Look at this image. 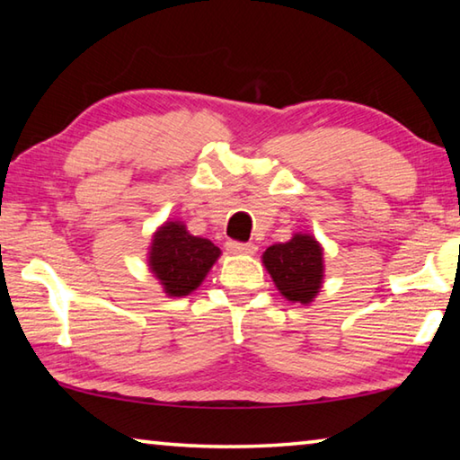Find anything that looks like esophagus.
Instances as JSON below:
<instances>
[{"instance_id":"esophagus-1","label":"esophagus","mask_w":460,"mask_h":460,"mask_svg":"<svg viewBox=\"0 0 460 460\" xmlns=\"http://www.w3.org/2000/svg\"><path fill=\"white\" fill-rule=\"evenodd\" d=\"M253 243H237V241H229L227 243V252L233 255H253L255 253Z\"/></svg>"}]
</instances>
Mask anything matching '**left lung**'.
Segmentation results:
<instances>
[{"label": "left lung", "instance_id": "8db88e82", "mask_svg": "<svg viewBox=\"0 0 460 460\" xmlns=\"http://www.w3.org/2000/svg\"><path fill=\"white\" fill-rule=\"evenodd\" d=\"M261 261L288 302L308 306L321 292L324 282L323 245L310 233L298 231L286 243L270 245Z\"/></svg>", "mask_w": 460, "mask_h": 460}]
</instances>
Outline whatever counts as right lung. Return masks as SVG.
I'll return each mask as SVG.
<instances>
[{
	"mask_svg": "<svg viewBox=\"0 0 460 460\" xmlns=\"http://www.w3.org/2000/svg\"><path fill=\"white\" fill-rule=\"evenodd\" d=\"M221 249L213 241L192 235L182 221H166L154 231L147 268L170 298H182L202 284Z\"/></svg>",
	"mask_w": 460,
	"mask_h": 460,
	"instance_id": "obj_1",
	"label": "right lung"
}]
</instances>
